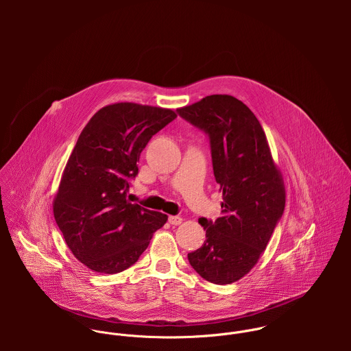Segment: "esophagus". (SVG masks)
Wrapping results in <instances>:
<instances>
[{"instance_id": "obj_1", "label": "esophagus", "mask_w": 351, "mask_h": 351, "mask_svg": "<svg viewBox=\"0 0 351 351\" xmlns=\"http://www.w3.org/2000/svg\"><path fill=\"white\" fill-rule=\"evenodd\" d=\"M184 221V219L181 217V216H169V223L171 224V226H178V224H181Z\"/></svg>"}]
</instances>
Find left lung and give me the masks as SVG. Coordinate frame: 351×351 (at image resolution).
Masks as SVG:
<instances>
[{"label":"left lung","mask_w":351,"mask_h":351,"mask_svg":"<svg viewBox=\"0 0 351 351\" xmlns=\"http://www.w3.org/2000/svg\"><path fill=\"white\" fill-rule=\"evenodd\" d=\"M210 141L221 216L199 219L206 241L188 254L189 263L212 284H232L256 265L285 208V185L266 135L247 105L212 95L177 109Z\"/></svg>","instance_id":"1"}]
</instances>
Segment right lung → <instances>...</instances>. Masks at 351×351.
Instances as JSON below:
<instances>
[{
	"mask_svg": "<svg viewBox=\"0 0 351 351\" xmlns=\"http://www.w3.org/2000/svg\"><path fill=\"white\" fill-rule=\"evenodd\" d=\"M177 117L173 109L116 102L82 130L52 202L55 221L73 255L96 273L134 265L167 215L127 199L128 178L149 141Z\"/></svg>",
	"mask_w": 351,
	"mask_h": 351,
	"instance_id": "1",
	"label": "right lung"
}]
</instances>
